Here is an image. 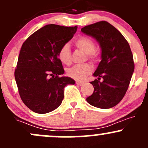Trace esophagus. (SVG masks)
I'll use <instances>...</instances> for the list:
<instances>
[{
	"label": "esophagus",
	"instance_id": "34e87169",
	"mask_svg": "<svg viewBox=\"0 0 148 148\" xmlns=\"http://www.w3.org/2000/svg\"><path fill=\"white\" fill-rule=\"evenodd\" d=\"M76 84H77V85H79V86H82V85H83V82H76Z\"/></svg>",
	"mask_w": 148,
	"mask_h": 148
}]
</instances>
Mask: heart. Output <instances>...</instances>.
Segmentation results:
<instances>
[{"label": "heart", "instance_id": "obj_1", "mask_svg": "<svg viewBox=\"0 0 148 148\" xmlns=\"http://www.w3.org/2000/svg\"><path fill=\"white\" fill-rule=\"evenodd\" d=\"M74 45L84 52L87 54V57L92 61H97L99 54L95 49V43L91 39L87 37L82 36L74 40ZM60 61L64 64L69 65L71 63V57L69 46L65 44L61 47L57 53ZM92 67L89 64L76 65L67 70V74L71 78L75 80H84L88 74L92 72Z\"/></svg>", "mask_w": 148, "mask_h": 148}]
</instances>
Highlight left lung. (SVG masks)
I'll use <instances>...</instances> for the list:
<instances>
[{"label": "left lung", "mask_w": 148, "mask_h": 148, "mask_svg": "<svg viewBox=\"0 0 148 148\" xmlns=\"http://www.w3.org/2000/svg\"><path fill=\"white\" fill-rule=\"evenodd\" d=\"M92 37L101 49V61L91 82L94 93L86 98L90 105L103 109L117 105L123 99L134 71V62L130 45L125 37L112 25L100 21L81 29ZM101 78L103 82L99 81Z\"/></svg>", "instance_id": "8db88e82"}]
</instances>
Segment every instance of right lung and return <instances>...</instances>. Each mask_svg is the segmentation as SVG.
Segmentation results:
<instances>
[{
    "instance_id": "obj_1",
    "label": "right lung",
    "mask_w": 148,
    "mask_h": 148,
    "mask_svg": "<svg viewBox=\"0 0 148 148\" xmlns=\"http://www.w3.org/2000/svg\"><path fill=\"white\" fill-rule=\"evenodd\" d=\"M77 29V26L47 25L23 42L15 79L22 101L31 111L43 114L55 110L63 100L65 86L75 84L70 77H60L64 70L57 53Z\"/></svg>"
}]
</instances>
